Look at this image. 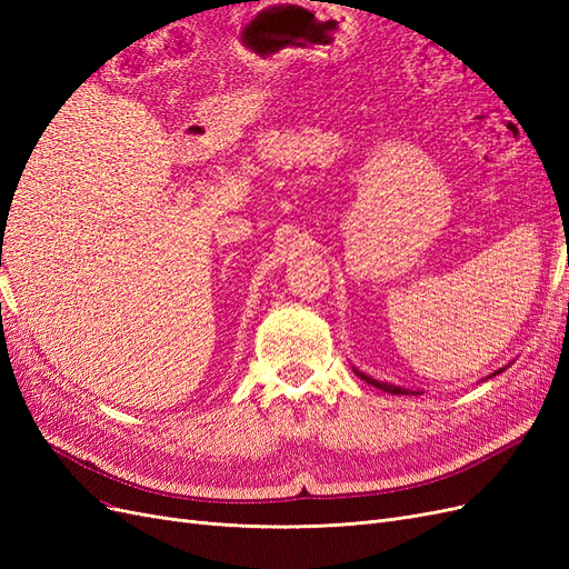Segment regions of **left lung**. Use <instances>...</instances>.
Masks as SVG:
<instances>
[{
	"label": "left lung",
	"instance_id": "1",
	"mask_svg": "<svg viewBox=\"0 0 569 569\" xmlns=\"http://www.w3.org/2000/svg\"><path fill=\"white\" fill-rule=\"evenodd\" d=\"M506 367H501V369H497L495 375H489L487 379H492V377H497V375H501ZM352 371H356V375L362 379V381H367V383H371L375 388H379V390H383V393H390V396H421L419 390H411V388H402V386H396V383H388V381H377V379H371L369 375H365V371H360V369H356L352 367Z\"/></svg>",
	"mask_w": 569,
	"mask_h": 569
}]
</instances>
